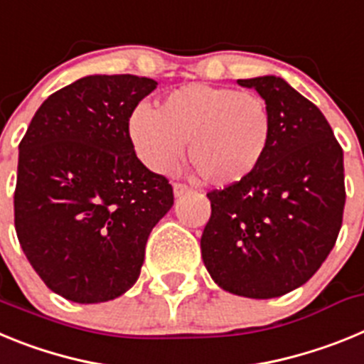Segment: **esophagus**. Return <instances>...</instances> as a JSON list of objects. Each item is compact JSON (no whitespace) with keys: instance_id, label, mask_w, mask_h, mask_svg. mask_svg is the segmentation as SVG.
<instances>
[{"instance_id":"1","label":"esophagus","mask_w":364,"mask_h":364,"mask_svg":"<svg viewBox=\"0 0 364 364\" xmlns=\"http://www.w3.org/2000/svg\"><path fill=\"white\" fill-rule=\"evenodd\" d=\"M188 191L189 188L186 184H182V182H175V184H173V193H175V197H182V195H186Z\"/></svg>"}]
</instances>
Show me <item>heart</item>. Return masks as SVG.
<instances>
[{
    "label": "heart",
    "mask_w": 364,
    "mask_h": 364,
    "mask_svg": "<svg viewBox=\"0 0 364 364\" xmlns=\"http://www.w3.org/2000/svg\"><path fill=\"white\" fill-rule=\"evenodd\" d=\"M138 156L154 171H171L184 153L205 184L230 188L255 173L269 149L273 117L253 91L188 83L167 92L156 109L129 118Z\"/></svg>",
    "instance_id": "obj_1"
}]
</instances>
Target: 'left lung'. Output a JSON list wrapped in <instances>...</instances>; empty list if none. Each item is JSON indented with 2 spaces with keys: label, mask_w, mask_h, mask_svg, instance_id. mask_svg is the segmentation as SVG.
Here are the masks:
<instances>
[{
  "label": "left lung",
  "mask_w": 364,
  "mask_h": 364,
  "mask_svg": "<svg viewBox=\"0 0 364 364\" xmlns=\"http://www.w3.org/2000/svg\"><path fill=\"white\" fill-rule=\"evenodd\" d=\"M273 117L269 149L255 173L208 193L202 260L222 290L281 297L310 281L343 224V149L323 112L277 76L239 80Z\"/></svg>",
  "instance_id": "8db88e82"
}]
</instances>
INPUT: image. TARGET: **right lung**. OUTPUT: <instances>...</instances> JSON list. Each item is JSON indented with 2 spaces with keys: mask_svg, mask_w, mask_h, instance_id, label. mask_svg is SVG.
<instances>
[{
  "mask_svg": "<svg viewBox=\"0 0 364 364\" xmlns=\"http://www.w3.org/2000/svg\"><path fill=\"white\" fill-rule=\"evenodd\" d=\"M151 78L95 74L45 100L19 142L14 226L54 294L92 304L136 282L173 188L134 153L129 118Z\"/></svg>",
  "mask_w": 364,
  "mask_h": 364,
  "instance_id": "1",
  "label": "right lung"
}]
</instances>
